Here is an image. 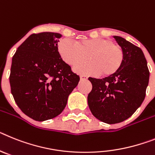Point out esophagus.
<instances>
[{"instance_id":"1","label":"esophagus","mask_w":155,"mask_h":155,"mask_svg":"<svg viewBox=\"0 0 155 155\" xmlns=\"http://www.w3.org/2000/svg\"><path fill=\"white\" fill-rule=\"evenodd\" d=\"M80 79H81V80H87V77L86 76H83V75H81V76H80Z\"/></svg>"}]
</instances>
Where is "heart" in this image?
Masks as SVG:
<instances>
[{
  "label": "heart",
  "instance_id": "b5f03b06",
  "mask_svg": "<svg viewBox=\"0 0 155 155\" xmlns=\"http://www.w3.org/2000/svg\"><path fill=\"white\" fill-rule=\"evenodd\" d=\"M58 51L63 60L72 66L86 61L88 56L90 62L79 64L75 70L101 76L115 74L124 60L122 47L107 38L84 39L76 43L64 39L58 44Z\"/></svg>",
  "mask_w": 155,
  "mask_h": 155
}]
</instances>
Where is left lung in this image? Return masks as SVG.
<instances>
[{
    "mask_svg": "<svg viewBox=\"0 0 155 155\" xmlns=\"http://www.w3.org/2000/svg\"><path fill=\"white\" fill-rule=\"evenodd\" d=\"M114 38L124 51L120 68L104 79L88 78L92 83L89 107L97 118L108 124L123 122L137 111L146 96L150 76L142 50L122 37Z\"/></svg>",
    "mask_w": 155,
    "mask_h": 155,
    "instance_id": "left-lung-1",
    "label": "left lung"
}]
</instances>
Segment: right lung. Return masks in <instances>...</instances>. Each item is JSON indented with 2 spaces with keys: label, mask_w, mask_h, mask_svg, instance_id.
<instances>
[{
  "label": "right lung",
  "mask_w": 155,
  "mask_h": 155,
  "mask_svg": "<svg viewBox=\"0 0 155 155\" xmlns=\"http://www.w3.org/2000/svg\"><path fill=\"white\" fill-rule=\"evenodd\" d=\"M61 37L51 32L33 33L12 58L11 92L21 111L36 121L61 114L79 81V76L59 54L58 42Z\"/></svg>",
  "instance_id": "add662e5"
}]
</instances>
